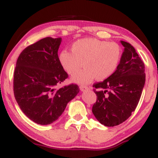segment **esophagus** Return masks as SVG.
I'll return each instance as SVG.
<instances>
[{
  "instance_id": "obj_1",
  "label": "esophagus",
  "mask_w": 158,
  "mask_h": 158,
  "mask_svg": "<svg viewBox=\"0 0 158 158\" xmlns=\"http://www.w3.org/2000/svg\"><path fill=\"white\" fill-rule=\"evenodd\" d=\"M89 89V88H88V86H80V90L81 91H86V90H88Z\"/></svg>"
}]
</instances>
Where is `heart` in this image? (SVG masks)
<instances>
[{
    "label": "heart",
    "mask_w": 158,
    "mask_h": 158,
    "mask_svg": "<svg viewBox=\"0 0 158 158\" xmlns=\"http://www.w3.org/2000/svg\"><path fill=\"white\" fill-rule=\"evenodd\" d=\"M72 52L62 50L59 56L61 66L69 74L78 72L83 64L84 70L71 77L79 84H87L94 78L103 80L113 74L121 59V48L114 42L96 39H82L71 46Z\"/></svg>",
    "instance_id": "heart-1"
}]
</instances>
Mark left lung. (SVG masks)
Here are the masks:
<instances>
[{
  "mask_svg": "<svg viewBox=\"0 0 158 158\" xmlns=\"http://www.w3.org/2000/svg\"><path fill=\"white\" fill-rule=\"evenodd\" d=\"M120 43L124 50L117 70L93 85L97 99L92 112L101 124L109 127L121 124L135 111L146 81L144 63L135 48L126 41Z\"/></svg>",
  "mask_w": 158,
  "mask_h": 158,
  "instance_id": "obj_1",
  "label": "left lung"
}]
</instances>
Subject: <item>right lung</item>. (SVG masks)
<instances>
[{"label": "right lung", "instance_id": "obj_1", "mask_svg": "<svg viewBox=\"0 0 158 158\" xmlns=\"http://www.w3.org/2000/svg\"><path fill=\"white\" fill-rule=\"evenodd\" d=\"M61 38L47 37L30 45L18 58L14 72V95L23 113L34 123L51 124L79 94L77 85L56 89L68 77L58 50Z\"/></svg>", "mask_w": 158, "mask_h": 158}]
</instances>
